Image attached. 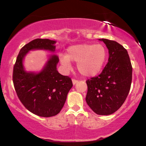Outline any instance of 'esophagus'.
Here are the masks:
<instances>
[{
  "label": "esophagus",
  "mask_w": 146,
  "mask_h": 146,
  "mask_svg": "<svg viewBox=\"0 0 146 146\" xmlns=\"http://www.w3.org/2000/svg\"><path fill=\"white\" fill-rule=\"evenodd\" d=\"M72 82H73V85H75L78 82V80H72Z\"/></svg>",
  "instance_id": "1"
}]
</instances>
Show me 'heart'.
I'll return each mask as SVG.
<instances>
[{"instance_id":"1","label":"heart","mask_w":146,"mask_h":146,"mask_svg":"<svg viewBox=\"0 0 146 146\" xmlns=\"http://www.w3.org/2000/svg\"><path fill=\"white\" fill-rule=\"evenodd\" d=\"M107 58V51L102 44H79L68 46L66 54L60 57L64 68H71V62H77V69L84 77H94L102 71Z\"/></svg>"}]
</instances>
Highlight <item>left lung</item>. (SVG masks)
Wrapping results in <instances>:
<instances>
[{
    "label": "left lung",
    "mask_w": 146,
    "mask_h": 146,
    "mask_svg": "<svg viewBox=\"0 0 146 146\" xmlns=\"http://www.w3.org/2000/svg\"><path fill=\"white\" fill-rule=\"evenodd\" d=\"M108 49L107 64L98 76L86 81L87 104L100 115H111L121 106L132 82V68L127 50L117 42L99 39Z\"/></svg>",
    "instance_id": "8db88e82"
}]
</instances>
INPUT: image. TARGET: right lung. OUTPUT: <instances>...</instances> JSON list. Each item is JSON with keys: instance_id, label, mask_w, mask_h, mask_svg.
I'll return each mask as SVG.
<instances>
[{"instance_id": "1", "label": "right lung", "mask_w": 146, "mask_h": 146, "mask_svg": "<svg viewBox=\"0 0 146 146\" xmlns=\"http://www.w3.org/2000/svg\"><path fill=\"white\" fill-rule=\"evenodd\" d=\"M56 40H33L20 51L13 71V82L16 93L25 108L40 117L55 116L62 110L68 93L73 86L71 78L57 71L59 58L48 56L40 71H27L24 66L25 56L29 51L43 50L54 53Z\"/></svg>"}]
</instances>
